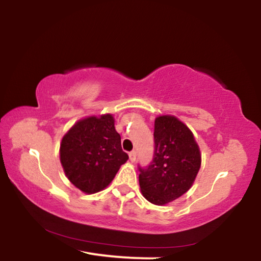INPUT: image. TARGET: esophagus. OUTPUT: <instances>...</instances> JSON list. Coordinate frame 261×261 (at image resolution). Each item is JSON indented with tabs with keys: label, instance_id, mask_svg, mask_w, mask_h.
I'll return each mask as SVG.
<instances>
[{
	"label": "esophagus",
	"instance_id": "34e87169",
	"mask_svg": "<svg viewBox=\"0 0 261 261\" xmlns=\"http://www.w3.org/2000/svg\"><path fill=\"white\" fill-rule=\"evenodd\" d=\"M136 156H137V154H136L135 151H132V152L129 153V158H130V161L131 162H135L136 161Z\"/></svg>",
	"mask_w": 261,
	"mask_h": 261
}]
</instances>
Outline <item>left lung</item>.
Masks as SVG:
<instances>
[{
	"mask_svg": "<svg viewBox=\"0 0 261 261\" xmlns=\"http://www.w3.org/2000/svg\"><path fill=\"white\" fill-rule=\"evenodd\" d=\"M154 156L147 168H139V187L154 205H167L192 187L201 165V154L192 131L173 115L154 122Z\"/></svg>",
	"mask_w": 261,
	"mask_h": 261,
	"instance_id": "1",
	"label": "left lung"
}]
</instances>
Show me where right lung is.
Instances as JSON below:
<instances>
[{"mask_svg": "<svg viewBox=\"0 0 261 261\" xmlns=\"http://www.w3.org/2000/svg\"><path fill=\"white\" fill-rule=\"evenodd\" d=\"M127 159L112 114L82 118L61 141L60 160L64 174L87 194L107 188Z\"/></svg>", "mask_w": 261, "mask_h": 261, "instance_id": "add662e5", "label": "right lung"}]
</instances>
